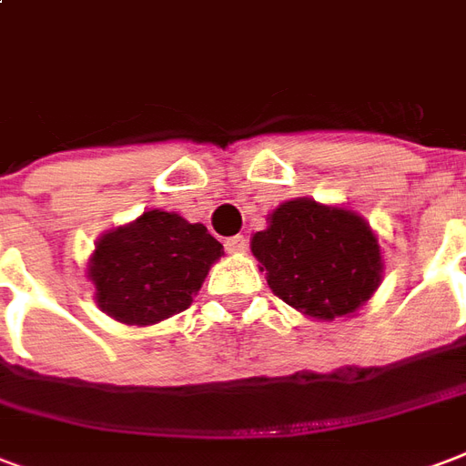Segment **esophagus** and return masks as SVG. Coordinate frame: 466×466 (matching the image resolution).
Instances as JSON below:
<instances>
[{
	"mask_svg": "<svg viewBox=\"0 0 466 466\" xmlns=\"http://www.w3.org/2000/svg\"><path fill=\"white\" fill-rule=\"evenodd\" d=\"M246 248H248V240L243 236H233V238H228V240H226V250H228V253H233V255L246 253Z\"/></svg>",
	"mask_w": 466,
	"mask_h": 466,
	"instance_id": "1",
	"label": "esophagus"
}]
</instances>
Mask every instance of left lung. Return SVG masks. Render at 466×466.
<instances>
[{"mask_svg": "<svg viewBox=\"0 0 466 466\" xmlns=\"http://www.w3.org/2000/svg\"><path fill=\"white\" fill-rule=\"evenodd\" d=\"M250 250L275 295L314 319L359 312L379 289L383 258L376 233L349 208L292 198L258 230Z\"/></svg>", "mask_w": 466, "mask_h": 466, "instance_id": "obj_1", "label": "left lung"}]
</instances>
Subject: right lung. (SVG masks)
Segmentation results:
<instances>
[{"instance_id":"add662e5","label":"right lung","mask_w":466,"mask_h":466,"mask_svg":"<svg viewBox=\"0 0 466 466\" xmlns=\"http://www.w3.org/2000/svg\"><path fill=\"white\" fill-rule=\"evenodd\" d=\"M223 246L204 223L154 208L105 233L87 262L96 302L107 317L149 327L187 309Z\"/></svg>"}]
</instances>
